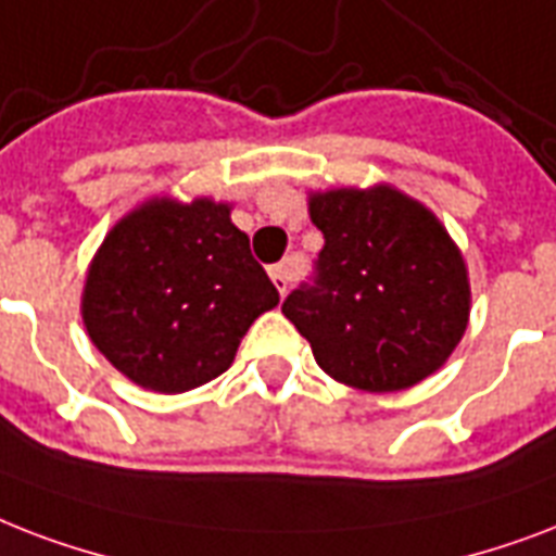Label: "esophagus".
I'll use <instances>...</instances> for the list:
<instances>
[{"instance_id": "obj_1", "label": "esophagus", "mask_w": 556, "mask_h": 556, "mask_svg": "<svg viewBox=\"0 0 556 556\" xmlns=\"http://www.w3.org/2000/svg\"><path fill=\"white\" fill-rule=\"evenodd\" d=\"M269 278H273L275 290L281 292V295H287V290H290V281H292V266L290 264H278L269 269Z\"/></svg>"}]
</instances>
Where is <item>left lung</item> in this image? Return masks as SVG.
Returning a JSON list of instances; mask_svg holds the SVG:
<instances>
[{"mask_svg":"<svg viewBox=\"0 0 556 556\" xmlns=\"http://www.w3.org/2000/svg\"><path fill=\"white\" fill-rule=\"evenodd\" d=\"M318 275L283 301L318 368L386 394L432 377L470 325V275L432 208L394 185L309 191Z\"/></svg>","mask_w":556,"mask_h":556,"instance_id":"8db88e82","label":"left lung"}]
</instances>
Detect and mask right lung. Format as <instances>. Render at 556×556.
Here are the masks:
<instances>
[{
	"label": "right lung",
	"mask_w": 556,
	"mask_h": 556,
	"mask_svg": "<svg viewBox=\"0 0 556 556\" xmlns=\"http://www.w3.org/2000/svg\"><path fill=\"white\" fill-rule=\"evenodd\" d=\"M278 290L231 223V202L150 197L94 252L80 292L92 345L130 382L159 394L205 386Z\"/></svg>",
	"instance_id": "add662e5"
}]
</instances>
